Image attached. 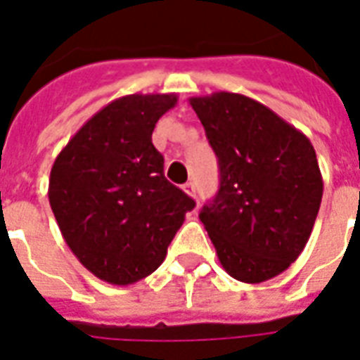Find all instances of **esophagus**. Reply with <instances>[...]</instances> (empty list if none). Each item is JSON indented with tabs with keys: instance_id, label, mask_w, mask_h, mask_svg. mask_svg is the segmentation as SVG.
Returning a JSON list of instances; mask_svg holds the SVG:
<instances>
[{
	"instance_id": "1",
	"label": "esophagus",
	"mask_w": 360,
	"mask_h": 360,
	"mask_svg": "<svg viewBox=\"0 0 360 360\" xmlns=\"http://www.w3.org/2000/svg\"><path fill=\"white\" fill-rule=\"evenodd\" d=\"M182 189H184V191H186V193L189 195V197H195V186H193V184H191V182L184 184Z\"/></svg>"
}]
</instances>
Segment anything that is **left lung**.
<instances>
[{
    "label": "left lung",
    "mask_w": 360,
    "mask_h": 360,
    "mask_svg": "<svg viewBox=\"0 0 360 360\" xmlns=\"http://www.w3.org/2000/svg\"><path fill=\"white\" fill-rule=\"evenodd\" d=\"M218 155L219 189L199 218L221 266L261 283L295 263L310 238L323 178L310 139L252 97H191Z\"/></svg>",
    "instance_id": "obj_1"
}]
</instances>
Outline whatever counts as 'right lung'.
Instances as JSON below:
<instances>
[{
	"label": "right lung",
	"instance_id": "right-lung-1",
	"mask_svg": "<svg viewBox=\"0 0 360 360\" xmlns=\"http://www.w3.org/2000/svg\"><path fill=\"white\" fill-rule=\"evenodd\" d=\"M176 101L174 94L114 99L75 133L50 171V208L67 246L112 285L152 274L193 210L152 144L158 120Z\"/></svg>",
	"mask_w": 360,
	"mask_h": 360
}]
</instances>
